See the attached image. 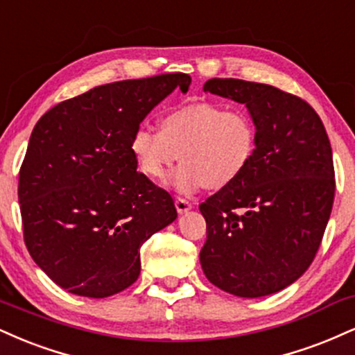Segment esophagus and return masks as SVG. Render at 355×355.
Wrapping results in <instances>:
<instances>
[{"mask_svg": "<svg viewBox=\"0 0 355 355\" xmlns=\"http://www.w3.org/2000/svg\"><path fill=\"white\" fill-rule=\"evenodd\" d=\"M175 208H177V211L180 213H187L191 208V203L189 202V200H185V198H180V196H178L177 200H175Z\"/></svg>", "mask_w": 355, "mask_h": 355, "instance_id": "1", "label": "esophagus"}]
</instances>
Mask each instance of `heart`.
Returning a JSON list of instances; mask_svg holds the SVG:
<instances>
[{"mask_svg": "<svg viewBox=\"0 0 355 355\" xmlns=\"http://www.w3.org/2000/svg\"><path fill=\"white\" fill-rule=\"evenodd\" d=\"M162 130L140 125L130 137L137 168L150 180L168 177L180 195H193L203 187L221 190L233 185L254 159L258 130L243 109H226L216 102H191L170 109L160 121Z\"/></svg>", "mask_w": 355, "mask_h": 355, "instance_id": "b5f03b06", "label": "heart"}]
</instances>
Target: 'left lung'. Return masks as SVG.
<instances>
[{"label":"left lung","mask_w":355,"mask_h":355,"mask_svg":"<svg viewBox=\"0 0 355 355\" xmlns=\"http://www.w3.org/2000/svg\"><path fill=\"white\" fill-rule=\"evenodd\" d=\"M203 91L246 105L258 147L233 185L200 205L202 270L234 296H268L300 279L321 245L336 190L331 142L306 101L272 85L210 79Z\"/></svg>","instance_id":"1"}]
</instances>
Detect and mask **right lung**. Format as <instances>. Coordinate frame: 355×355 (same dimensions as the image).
Here are the masks:
<instances>
[{
  "label": "right lung",
  "instance_id": "right-lung-1",
  "mask_svg": "<svg viewBox=\"0 0 355 355\" xmlns=\"http://www.w3.org/2000/svg\"><path fill=\"white\" fill-rule=\"evenodd\" d=\"M183 72L119 80L54 105L37 121L19 170L24 243L55 284L107 297L140 275V246L177 218L172 196L137 172L130 137Z\"/></svg>",
  "mask_w": 355,
  "mask_h": 355
}]
</instances>
